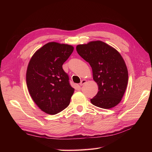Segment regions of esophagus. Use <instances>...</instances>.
Masks as SVG:
<instances>
[{
	"mask_svg": "<svg viewBox=\"0 0 152 152\" xmlns=\"http://www.w3.org/2000/svg\"><path fill=\"white\" fill-rule=\"evenodd\" d=\"M86 82H87V81H86V80H84H84H81L80 83V86H83L85 83H86Z\"/></svg>",
	"mask_w": 152,
	"mask_h": 152,
	"instance_id": "1",
	"label": "esophagus"
}]
</instances>
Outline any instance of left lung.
Returning <instances> with one entry per match:
<instances>
[{
  "instance_id": "8db88e82",
  "label": "left lung",
  "mask_w": 152,
  "mask_h": 152,
  "mask_svg": "<svg viewBox=\"0 0 152 152\" xmlns=\"http://www.w3.org/2000/svg\"><path fill=\"white\" fill-rule=\"evenodd\" d=\"M77 51L89 63L98 90L91 103L109 109L115 107L123 97L128 82V71L121 54L102 41L78 45Z\"/></svg>"
}]
</instances>
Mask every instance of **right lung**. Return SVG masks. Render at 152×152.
Here are the masks:
<instances>
[{
    "instance_id": "add662e5",
    "label": "right lung",
    "mask_w": 152,
    "mask_h": 152,
    "mask_svg": "<svg viewBox=\"0 0 152 152\" xmlns=\"http://www.w3.org/2000/svg\"><path fill=\"white\" fill-rule=\"evenodd\" d=\"M73 50L72 45L49 42L37 50L29 62L26 75L28 91L48 114H56L70 104L75 89L62 66Z\"/></svg>"
}]
</instances>
